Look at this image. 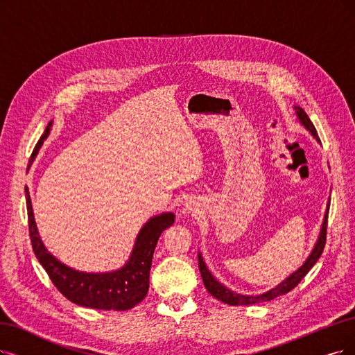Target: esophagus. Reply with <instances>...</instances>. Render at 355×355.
Returning a JSON list of instances; mask_svg holds the SVG:
<instances>
[{
    "mask_svg": "<svg viewBox=\"0 0 355 355\" xmlns=\"http://www.w3.org/2000/svg\"><path fill=\"white\" fill-rule=\"evenodd\" d=\"M184 212L193 215V214L198 212V209H196V205H194L193 202H187V203H186V207H184Z\"/></svg>",
    "mask_w": 355,
    "mask_h": 355,
    "instance_id": "esophagus-1",
    "label": "esophagus"
}]
</instances>
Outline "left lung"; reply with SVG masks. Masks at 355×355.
Instances as JSON below:
<instances>
[{
	"mask_svg": "<svg viewBox=\"0 0 355 355\" xmlns=\"http://www.w3.org/2000/svg\"><path fill=\"white\" fill-rule=\"evenodd\" d=\"M295 108V112H297V116L300 123L303 124L310 133L313 135V137L319 141V136H318V131L316 128H314L313 123L310 121L309 115L304 112V110H301L300 107H294ZM327 215H329V205H327L326 207V212H324V219H323V224H322V230H320V235L318 239V243L316 245H314L313 252L310 253V256L307 257V260L304 261V265L301 266L300 269H297L294 273H291L290 277H288L285 281H282L279 285H277L275 288H272V290H269L268 293H263L260 295H241V294H237L234 293L231 290H228L227 286L222 285L220 282H218L214 277L212 273L209 272V269L206 268L205 261H203V257L202 254L199 253V269H200V273H202V279H203V284L206 286V290L209 294H212L215 298H218L219 301H222V303L225 304H230V306H250V304H257V303H263V301H270L273 298H277L279 295H284L286 293H290L291 290H294V288L301 282V279H303L306 275L309 273V270L316 265V261L319 260V257L322 256L323 253V248H324V243H326V230H327Z\"/></svg>",
	"mask_w": 355,
	"mask_h": 355,
	"instance_id": "obj_1",
	"label": "left lung"
}]
</instances>
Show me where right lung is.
<instances>
[{"instance_id": "1", "label": "right lung", "mask_w": 355, "mask_h": 355, "mask_svg": "<svg viewBox=\"0 0 355 355\" xmlns=\"http://www.w3.org/2000/svg\"><path fill=\"white\" fill-rule=\"evenodd\" d=\"M52 121L37 140L31 162H33L39 148L48 137ZM26 206H28L29 235L35 256L46 270L57 290L71 303L89 309L124 311L133 309L146 297L155 247L162 231L174 224V214L165 212L153 216L148 220V224L143 225L136 239L133 252L121 269L105 273H86L65 266L46 250L36 228L28 187H26Z\"/></svg>"}]
</instances>
